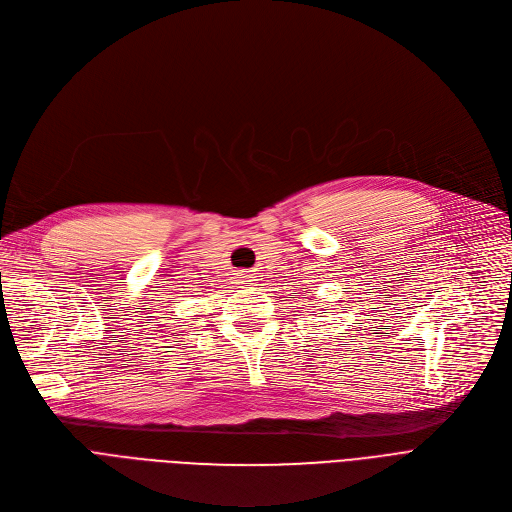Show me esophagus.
<instances>
[{
  "mask_svg": "<svg viewBox=\"0 0 512 512\" xmlns=\"http://www.w3.org/2000/svg\"><path fill=\"white\" fill-rule=\"evenodd\" d=\"M239 279H242V283H250L254 277L252 273H248V270H242V273H239Z\"/></svg>",
  "mask_w": 512,
  "mask_h": 512,
  "instance_id": "esophagus-1",
  "label": "esophagus"
}]
</instances>
